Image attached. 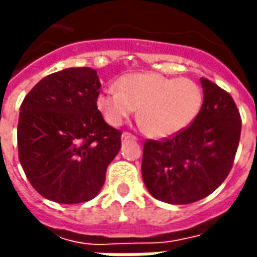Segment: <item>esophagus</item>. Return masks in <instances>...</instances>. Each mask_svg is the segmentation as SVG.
Wrapping results in <instances>:
<instances>
[{"mask_svg": "<svg viewBox=\"0 0 257 257\" xmlns=\"http://www.w3.org/2000/svg\"><path fill=\"white\" fill-rule=\"evenodd\" d=\"M121 139H122V142H126V140H136V136H134L132 134H129V132H123Z\"/></svg>", "mask_w": 257, "mask_h": 257, "instance_id": "1", "label": "esophagus"}]
</instances>
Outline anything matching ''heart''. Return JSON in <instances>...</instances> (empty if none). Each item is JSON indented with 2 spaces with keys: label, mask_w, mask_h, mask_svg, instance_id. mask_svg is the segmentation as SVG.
<instances>
[{
  "label": "heart",
  "mask_w": 257,
  "mask_h": 257,
  "mask_svg": "<svg viewBox=\"0 0 257 257\" xmlns=\"http://www.w3.org/2000/svg\"><path fill=\"white\" fill-rule=\"evenodd\" d=\"M96 96V107L111 126H119L138 109L140 126L148 136L165 139L187 129L204 104V91L187 77L161 73H129Z\"/></svg>",
  "instance_id": "b5f03b06"
}]
</instances>
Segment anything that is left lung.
<instances>
[{
    "label": "left lung",
    "mask_w": 257,
    "mask_h": 257,
    "mask_svg": "<svg viewBox=\"0 0 257 257\" xmlns=\"http://www.w3.org/2000/svg\"><path fill=\"white\" fill-rule=\"evenodd\" d=\"M204 104L180 134L146 140L142 173L148 192L170 204H189L215 191L233 167L241 117L229 92L201 77Z\"/></svg>",
    "instance_id": "8db88e82"
}]
</instances>
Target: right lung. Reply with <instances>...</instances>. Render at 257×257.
Listing matches in <instances>:
<instances>
[{
	"instance_id": "obj_1",
	"label": "right lung",
	"mask_w": 257,
	"mask_h": 257,
	"mask_svg": "<svg viewBox=\"0 0 257 257\" xmlns=\"http://www.w3.org/2000/svg\"><path fill=\"white\" fill-rule=\"evenodd\" d=\"M96 70L68 68L43 77L20 106L19 161L34 189L49 200L94 199L121 148V131L96 107Z\"/></svg>"
}]
</instances>
